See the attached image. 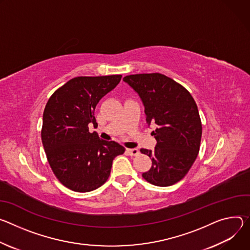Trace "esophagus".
<instances>
[{
  "mask_svg": "<svg viewBox=\"0 0 250 250\" xmlns=\"http://www.w3.org/2000/svg\"><path fill=\"white\" fill-rule=\"evenodd\" d=\"M126 152L130 156H137L138 154H139V150L136 149V148H134V149H127Z\"/></svg>",
  "mask_w": 250,
  "mask_h": 250,
  "instance_id": "obj_1",
  "label": "esophagus"
}]
</instances>
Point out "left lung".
Wrapping results in <instances>:
<instances>
[{"label": "left lung", "mask_w": 250, "mask_h": 250, "mask_svg": "<svg viewBox=\"0 0 250 250\" xmlns=\"http://www.w3.org/2000/svg\"><path fill=\"white\" fill-rule=\"evenodd\" d=\"M123 80L140 96L147 124L156 126L151 133L155 150H140L152 160L142 177L154 186H172L188 174L200 151L203 129L196 101L180 83L161 73L132 74Z\"/></svg>", "instance_id": "8db88e82"}]
</instances>
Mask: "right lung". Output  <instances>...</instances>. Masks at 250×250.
<instances>
[{"label": "right lung", "instance_id": "obj_1", "mask_svg": "<svg viewBox=\"0 0 250 250\" xmlns=\"http://www.w3.org/2000/svg\"><path fill=\"white\" fill-rule=\"evenodd\" d=\"M122 75L78 76L49 97L42 116V141L50 168L66 188L87 192L109 178L114 158L125 148L89 132L97 124L94 110L99 100L120 82Z\"/></svg>", "mask_w": 250, "mask_h": 250}]
</instances>
